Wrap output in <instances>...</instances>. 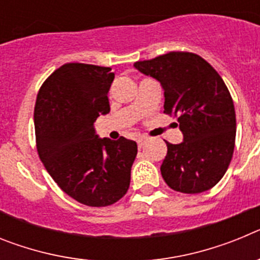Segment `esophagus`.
Returning a JSON list of instances; mask_svg holds the SVG:
<instances>
[{
	"label": "esophagus",
	"mask_w": 260,
	"mask_h": 260,
	"mask_svg": "<svg viewBox=\"0 0 260 260\" xmlns=\"http://www.w3.org/2000/svg\"><path fill=\"white\" fill-rule=\"evenodd\" d=\"M148 141V138L147 137H139L137 139V143H138V147H139V148H142V147L144 146V143H146V142Z\"/></svg>",
	"instance_id": "obj_1"
}]
</instances>
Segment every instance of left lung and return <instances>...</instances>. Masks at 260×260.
Here are the masks:
<instances>
[{"instance_id":"obj_1","label":"left lung","mask_w":260,"mask_h":260,"mask_svg":"<svg viewBox=\"0 0 260 260\" xmlns=\"http://www.w3.org/2000/svg\"><path fill=\"white\" fill-rule=\"evenodd\" d=\"M134 68L160 82L164 113L178 117L183 135L178 144L165 142L164 181L185 194L210 190L228 169L236 141V112L224 80L206 59L187 52L138 61Z\"/></svg>"}]
</instances>
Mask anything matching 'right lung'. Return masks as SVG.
<instances>
[{
  "label": "right lung",
  "mask_w": 260,
  "mask_h": 260,
  "mask_svg": "<svg viewBox=\"0 0 260 260\" xmlns=\"http://www.w3.org/2000/svg\"><path fill=\"white\" fill-rule=\"evenodd\" d=\"M110 68L65 63L41 86L35 104L36 146L54 182L89 207H105L130 186L134 141L99 138L95 121L109 113Z\"/></svg>",
  "instance_id": "1"
}]
</instances>
